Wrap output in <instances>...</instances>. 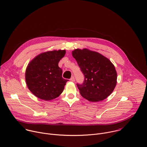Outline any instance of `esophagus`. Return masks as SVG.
Wrapping results in <instances>:
<instances>
[{"label":"esophagus","instance_id":"esophagus-1","mask_svg":"<svg viewBox=\"0 0 147 147\" xmlns=\"http://www.w3.org/2000/svg\"><path fill=\"white\" fill-rule=\"evenodd\" d=\"M70 80V81H73V82L75 81V78H74V77H72Z\"/></svg>","mask_w":147,"mask_h":147}]
</instances>
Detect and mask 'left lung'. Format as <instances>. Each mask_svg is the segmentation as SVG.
<instances>
[{
	"instance_id": "1",
	"label": "left lung",
	"mask_w": 147,
	"mask_h": 147,
	"mask_svg": "<svg viewBox=\"0 0 147 147\" xmlns=\"http://www.w3.org/2000/svg\"><path fill=\"white\" fill-rule=\"evenodd\" d=\"M72 55L85 76L84 82L77 84L81 95L93 102L106 99L117 84L114 65L102 54L86 48L74 50Z\"/></svg>"
}]
</instances>
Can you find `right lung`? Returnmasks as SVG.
I'll use <instances>...</instances> for the list:
<instances>
[{"mask_svg":"<svg viewBox=\"0 0 147 147\" xmlns=\"http://www.w3.org/2000/svg\"><path fill=\"white\" fill-rule=\"evenodd\" d=\"M65 54V50L47 51L39 54L28 64L25 72L26 85L39 99L51 100L63 91L68 80L62 78L58 63Z\"/></svg>","mask_w":147,"mask_h":147,"instance_id":"add662e5","label":"right lung"}]
</instances>
